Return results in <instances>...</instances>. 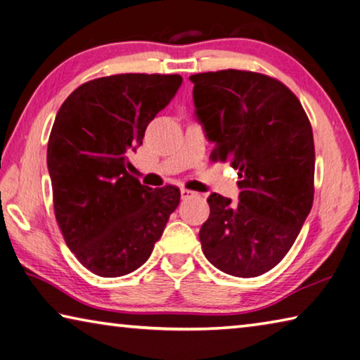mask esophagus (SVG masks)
Returning <instances> with one entry per match:
<instances>
[{
  "instance_id": "34e87169",
  "label": "esophagus",
  "mask_w": 360,
  "mask_h": 360,
  "mask_svg": "<svg viewBox=\"0 0 360 360\" xmlns=\"http://www.w3.org/2000/svg\"><path fill=\"white\" fill-rule=\"evenodd\" d=\"M180 194H181V199H188V198H191V196H194V191H191V190H186V188H181L180 190Z\"/></svg>"
}]
</instances>
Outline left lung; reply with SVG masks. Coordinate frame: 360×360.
I'll return each mask as SVG.
<instances>
[{
  "label": "left lung",
  "instance_id": "left-lung-1",
  "mask_svg": "<svg viewBox=\"0 0 360 360\" xmlns=\"http://www.w3.org/2000/svg\"><path fill=\"white\" fill-rule=\"evenodd\" d=\"M190 81L212 161L240 179L239 202L209 196L202 252L223 273L255 278L285 257L313 207V129L295 94L269 76L221 70Z\"/></svg>",
  "mask_w": 360,
  "mask_h": 360
}]
</instances>
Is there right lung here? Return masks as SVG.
<instances>
[{
	"mask_svg": "<svg viewBox=\"0 0 360 360\" xmlns=\"http://www.w3.org/2000/svg\"><path fill=\"white\" fill-rule=\"evenodd\" d=\"M180 75L126 73L86 82L62 103L47 143L54 212L82 266L120 278L148 260L180 202L129 174L127 156L175 97Z\"/></svg>",
	"mask_w": 360,
	"mask_h": 360,
	"instance_id": "add662e5",
	"label": "right lung"
}]
</instances>
